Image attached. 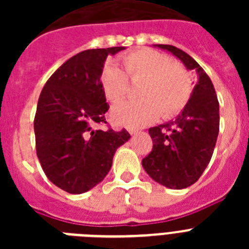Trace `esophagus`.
Masks as SVG:
<instances>
[{
	"label": "esophagus",
	"mask_w": 249,
	"mask_h": 249,
	"mask_svg": "<svg viewBox=\"0 0 249 249\" xmlns=\"http://www.w3.org/2000/svg\"><path fill=\"white\" fill-rule=\"evenodd\" d=\"M128 132L131 133L132 136H135V135H137V133H138V131H136V129H132V128H128Z\"/></svg>",
	"instance_id": "1"
}]
</instances>
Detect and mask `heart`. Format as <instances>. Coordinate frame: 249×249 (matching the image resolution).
I'll list each match as a JSON object with an SVG mask.
<instances>
[{
	"label": "heart",
	"instance_id": "heart-1",
	"mask_svg": "<svg viewBox=\"0 0 249 249\" xmlns=\"http://www.w3.org/2000/svg\"><path fill=\"white\" fill-rule=\"evenodd\" d=\"M123 71L116 65H107L101 73V85L111 102L122 100L131 81H142L138 89L140 101H124L112 108L116 124L138 128L157 120L177 114L188 102L192 83L188 72L167 54L151 50L133 51L122 57Z\"/></svg>",
	"mask_w": 249,
	"mask_h": 249
}]
</instances>
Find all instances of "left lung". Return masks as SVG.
<instances>
[{"instance_id": "8db88e82", "label": "left lung", "mask_w": 249, "mask_h": 249, "mask_svg": "<svg viewBox=\"0 0 249 249\" xmlns=\"http://www.w3.org/2000/svg\"><path fill=\"white\" fill-rule=\"evenodd\" d=\"M177 57L197 73L191 97L175 120L149 128L153 148L142 166L162 186L182 190L197 182L213 155L219 132V103L203 68L184 51L171 45H155Z\"/></svg>"}]
</instances>
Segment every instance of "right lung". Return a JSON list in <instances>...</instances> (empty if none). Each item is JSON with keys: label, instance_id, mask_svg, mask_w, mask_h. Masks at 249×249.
Here are the masks:
<instances>
[{"label": "right lung", "instance_id": "obj_1", "mask_svg": "<svg viewBox=\"0 0 249 249\" xmlns=\"http://www.w3.org/2000/svg\"><path fill=\"white\" fill-rule=\"evenodd\" d=\"M124 47L82 51L48 78L35 116L36 151L54 186L72 195L92 190L107 176L118 147L131 138L126 129H97L109 106L101 85L107 56Z\"/></svg>", "mask_w": 249, "mask_h": 249}]
</instances>
